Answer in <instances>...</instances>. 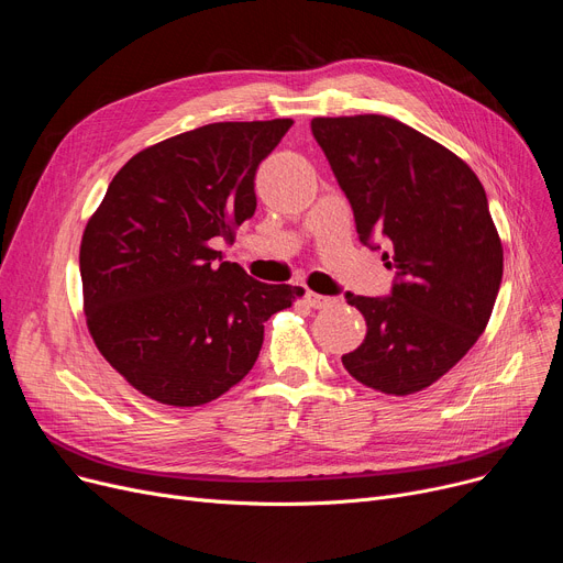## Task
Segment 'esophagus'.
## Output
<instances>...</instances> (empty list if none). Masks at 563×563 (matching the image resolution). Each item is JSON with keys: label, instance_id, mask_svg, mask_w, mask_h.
I'll return each mask as SVG.
<instances>
[{"label": "esophagus", "instance_id": "1", "mask_svg": "<svg viewBox=\"0 0 563 563\" xmlns=\"http://www.w3.org/2000/svg\"><path fill=\"white\" fill-rule=\"evenodd\" d=\"M306 303L310 306V308H329L331 303H335V299H331V297H321V294H314V291H306Z\"/></svg>", "mask_w": 563, "mask_h": 563}]
</instances>
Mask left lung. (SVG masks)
<instances>
[{
  "label": "left lung",
  "mask_w": 563,
  "mask_h": 563,
  "mask_svg": "<svg viewBox=\"0 0 563 563\" xmlns=\"http://www.w3.org/2000/svg\"><path fill=\"white\" fill-rule=\"evenodd\" d=\"M310 128L361 242L395 272L388 297L346 294L367 335L342 365L386 395L424 390L479 340L497 299L505 255L486 191L463 159L395 118H312Z\"/></svg>",
  "instance_id": "left-lung-1"
}]
</instances>
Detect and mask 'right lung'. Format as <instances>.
<instances>
[{"instance_id":"add662e5","label":"right lung","mask_w":563,"mask_h":563,"mask_svg":"<svg viewBox=\"0 0 563 563\" xmlns=\"http://www.w3.org/2000/svg\"><path fill=\"white\" fill-rule=\"evenodd\" d=\"M289 128V118L212 123L145 147L88 221L79 251L88 331L145 397L168 406L221 397L255 365L264 321L303 297V287L260 283L212 249L253 217L255 170Z\"/></svg>"}]
</instances>
